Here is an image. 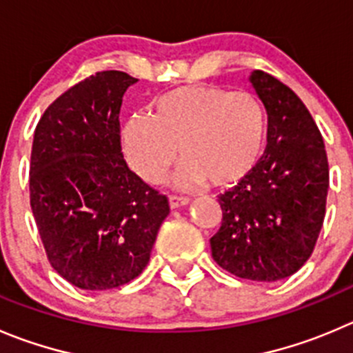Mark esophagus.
<instances>
[{
	"mask_svg": "<svg viewBox=\"0 0 353 353\" xmlns=\"http://www.w3.org/2000/svg\"><path fill=\"white\" fill-rule=\"evenodd\" d=\"M185 204H189V197L170 196V206H171V210H174V208H180V206H185Z\"/></svg>",
	"mask_w": 353,
	"mask_h": 353,
	"instance_id": "1",
	"label": "esophagus"
}]
</instances>
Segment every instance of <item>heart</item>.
Listing matches in <instances>:
<instances>
[{
    "instance_id": "heart-1",
    "label": "heart",
    "mask_w": 353,
    "mask_h": 353,
    "mask_svg": "<svg viewBox=\"0 0 353 353\" xmlns=\"http://www.w3.org/2000/svg\"><path fill=\"white\" fill-rule=\"evenodd\" d=\"M265 135L267 117L253 95L203 85L159 97L152 117H130L123 142L130 166L149 182H159L180 152L179 185L208 180L214 187H230L256 168Z\"/></svg>"
}]
</instances>
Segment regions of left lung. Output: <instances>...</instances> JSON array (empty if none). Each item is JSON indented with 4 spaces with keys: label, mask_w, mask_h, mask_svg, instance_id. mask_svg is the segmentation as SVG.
Wrapping results in <instances>:
<instances>
[{
    "label": "left lung",
    "mask_w": 353,
    "mask_h": 353,
    "mask_svg": "<svg viewBox=\"0 0 353 353\" xmlns=\"http://www.w3.org/2000/svg\"><path fill=\"white\" fill-rule=\"evenodd\" d=\"M250 81L268 116L256 168L220 194L221 227L213 260L241 279L274 283L310 258L325 214L330 166L324 140L296 93L263 70Z\"/></svg>",
    "instance_id": "left-lung-1"
}]
</instances>
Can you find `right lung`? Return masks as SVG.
<instances>
[{
	"label": "right lung",
	"instance_id": "right-lung-1",
	"mask_svg": "<svg viewBox=\"0 0 353 353\" xmlns=\"http://www.w3.org/2000/svg\"><path fill=\"white\" fill-rule=\"evenodd\" d=\"M139 79L97 72L39 119L31 152V208L52 267L76 288L114 290L147 267L168 197L121 152L119 110Z\"/></svg>",
	"mask_w": 353,
	"mask_h": 353
}]
</instances>
